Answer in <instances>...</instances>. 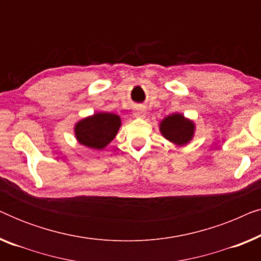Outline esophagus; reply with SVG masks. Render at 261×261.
Returning <instances> with one entry per match:
<instances>
[{"instance_id":"obj_1","label":"esophagus","mask_w":261,"mask_h":261,"mask_svg":"<svg viewBox=\"0 0 261 261\" xmlns=\"http://www.w3.org/2000/svg\"><path fill=\"white\" fill-rule=\"evenodd\" d=\"M146 114H147V113H146V109L144 108V107H138V108L134 110L133 115L135 117H145Z\"/></svg>"}]
</instances>
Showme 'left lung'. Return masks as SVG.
Here are the masks:
<instances>
[{"label":"left lung","mask_w":261,"mask_h":261,"mask_svg":"<svg viewBox=\"0 0 261 261\" xmlns=\"http://www.w3.org/2000/svg\"><path fill=\"white\" fill-rule=\"evenodd\" d=\"M159 129L166 140L174 145L184 146L194 138L196 126L194 121L187 119L183 114L174 113L163 119L159 123Z\"/></svg>","instance_id":"1"}]
</instances>
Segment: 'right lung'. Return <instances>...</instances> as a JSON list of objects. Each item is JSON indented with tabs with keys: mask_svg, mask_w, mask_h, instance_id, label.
I'll list each match as a JSON object with an SVG mask.
<instances>
[{
	"mask_svg": "<svg viewBox=\"0 0 261 261\" xmlns=\"http://www.w3.org/2000/svg\"><path fill=\"white\" fill-rule=\"evenodd\" d=\"M121 127L119 115L98 112L74 124V137L81 145L92 149H103L116 137Z\"/></svg>",
	"mask_w": 261,
	"mask_h": 261,
	"instance_id": "obj_1",
	"label": "right lung"
}]
</instances>
